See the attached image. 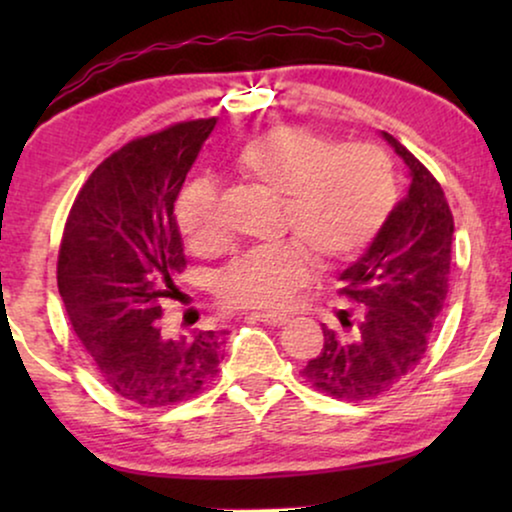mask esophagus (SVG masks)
Wrapping results in <instances>:
<instances>
[{"label": "esophagus", "instance_id": "obj_1", "mask_svg": "<svg viewBox=\"0 0 512 512\" xmlns=\"http://www.w3.org/2000/svg\"><path fill=\"white\" fill-rule=\"evenodd\" d=\"M251 319L263 321V324H268V326H284L286 321H289L286 314H272V312H254L251 314Z\"/></svg>", "mask_w": 512, "mask_h": 512}]
</instances>
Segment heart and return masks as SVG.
<instances>
[{"mask_svg": "<svg viewBox=\"0 0 512 512\" xmlns=\"http://www.w3.org/2000/svg\"><path fill=\"white\" fill-rule=\"evenodd\" d=\"M233 167L270 195L282 198L279 235L272 247L237 258L221 277V298L233 307L282 310L321 265L345 263L373 240L394 207L396 179L382 151L335 146L303 125H279L251 137ZM216 191L195 179L177 202V221L198 254L219 251Z\"/></svg>", "mask_w": 512, "mask_h": 512, "instance_id": "b5f03b06", "label": "heart"}]
</instances>
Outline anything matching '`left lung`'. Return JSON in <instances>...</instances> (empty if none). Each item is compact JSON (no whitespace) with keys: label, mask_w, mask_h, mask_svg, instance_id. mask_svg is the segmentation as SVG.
<instances>
[{"label":"left lung","mask_w":512,"mask_h":512,"mask_svg":"<svg viewBox=\"0 0 512 512\" xmlns=\"http://www.w3.org/2000/svg\"><path fill=\"white\" fill-rule=\"evenodd\" d=\"M382 139L408 165V195L338 277L340 296L363 307L354 335L324 326V349L303 368L314 389L345 401L380 396L417 368L450 289L454 221L443 188L398 139Z\"/></svg>","instance_id":"obj_1"}]
</instances>
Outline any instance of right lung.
<instances>
[{"label": "right lung", "instance_id": "right-lung-1", "mask_svg": "<svg viewBox=\"0 0 512 512\" xmlns=\"http://www.w3.org/2000/svg\"><path fill=\"white\" fill-rule=\"evenodd\" d=\"M216 118L177 123L111 153L76 195L58 256V291L102 382L158 408L200 394L219 373L226 331L167 338L158 319L186 268L174 216Z\"/></svg>", "mask_w": 512, "mask_h": 512}]
</instances>
